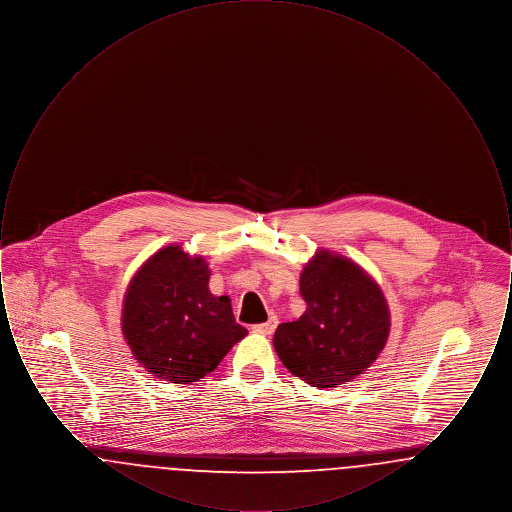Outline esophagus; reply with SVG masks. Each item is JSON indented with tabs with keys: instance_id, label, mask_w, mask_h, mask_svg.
Here are the masks:
<instances>
[{
	"instance_id": "obj_1",
	"label": "esophagus",
	"mask_w": 512,
	"mask_h": 512,
	"mask_svg": "<svg viewBox=\"0 0 512 512\" xmlns=\"http://www.w3.org/2000/svg\"><path fill=\"white\" fill-rule=\"evenodd\" d=\"M276 326H278V318L270 317L267 322H263V324H257V326H253V330L255 332H259V334H265V336H270L274 330H276Z\"/></svg>"
}]
</instances>
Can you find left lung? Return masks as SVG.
<instances>
[{
	"mask_svg": "<svg viewBox=\"0 0 512 512\" xmlns=\"http://www.w3.org/2000/svg\"><path fill=\"white\" fill-rule=\"evenodd\" d=\"M307 309L274 332V349L295 378L313 388H338L368 370L391 330L380 284L349 257L317 249L299 274Z\"/></svg>",
	"mask_w": 512,
	"mask_h": 512,
	"instance_id": "8db88e82",
	"label": "left lung"
}]
</instances>
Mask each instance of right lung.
<instances>
[{"instance_id":"obj_1","label":"right lung","mask_w":512,"mask_h":512,"mask_svg":"<svg viewBox=\"0 0 512 512\" xmlns=\"http://www.w3.org/2000/svg\"><path fill=\"white\" fill-rule=\"evenodd\" d=\"M211 268L178 244L155 251L128 282L121 328L134 359L159 380L192 384L247 336L230 297L209 290Z\"/></svg>"}]
</instances>
